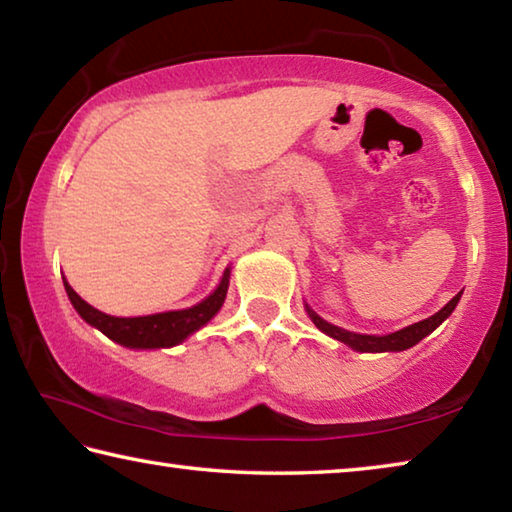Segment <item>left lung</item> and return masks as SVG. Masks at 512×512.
<instances>
[{
  "mask_svg": "<svg viewBox=\"0 0 512 512\" xmlns=\"http://www.w3.org/2000/svg\"><path fill=\"white\" fill-rule=\"evenodd\" d=\"M458 300H461V293H456V296L449 300L447 305L438 311V314H433L429 318L420 320V323H415L411 327H404V329H400V332H393L388 336L354 334V332H348V329H341V327H336L332 323H327V320L316 316L309 307H307V311H309L311 320H314L320 332H325L327 336H332V339L350 345V348H354V350H359V352H400V350L411 348V345H415V343H420L424 336L431 334L433 329H436L449 314H452Z\"/></svg>",
  "mask_w": 512,
  "mask_h": 512,
  "instance_id": "obj_1",
  "label": "left lung"
}]
</instances>
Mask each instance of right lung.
I'll return each mask as SVG.
<instances>
[{
	"instance_id": "add662e5",
	"label": "right lung",
	"mask_w": 512,
	"mask_h": 512,
	"mask_svg": "<svg viewBox=\"0 0 512 512\" xmlns=\"http://www.w3.org/2000/svg\"><path fill=\"white\" fill-rule=\"evenodd\" d=\"M228 277L230 271H225L219 287H216L212 296L205 298L201 305L183 311H167V314H153L140 318H117L103 314V311L90 307L67 282L65 291L69 300H72L74 309L81 314V318L101 329V332L110 336L112 341L126 345V348H171V345L185 341L198 327H203L207 320L221 309L225 293H228Z\"/></svg>"
}]
</instances>
